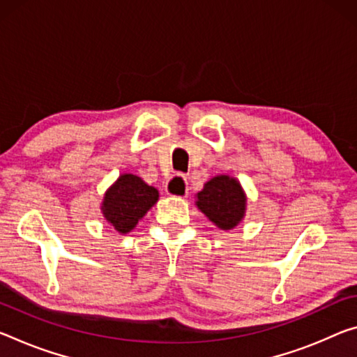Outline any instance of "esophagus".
Segmentation results:
<instances>
[{"mask_svg": "<svg viewBox=\"0 0 357 357\" xmlns=\"http://www.w3.org/2000/svg\"><path fill=\"white\" fill-rule=\"evenodd\" d=\"M165 192L168 195H173V197H188L189 194V184H188V179L184 176H173L172 179L167 183V188Z\"/></svg>", "mask_w": 357, "mask_h": 357, "instance_id": "esophagus-1", "label": "esophagus"}]
</instances>
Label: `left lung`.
I'll return each mask as SVG.
<instances>
[{
    "instance_id": "obj_1",
    "label": "left lung",
    "mask_w": 357,
    "mask_h": 357,
    "mask_svg": "<svg viewBox=\"0 0 357 357\" xmlns=\"http://www.w3.org/2000/svg\"><path fill=\"white\" fill-rule=\"evenodd\" d=\"M195 199L197 208L220 230L235 229L246 216V192L230 174H218L206 181Z\"/></svg>"
}]
</instances>
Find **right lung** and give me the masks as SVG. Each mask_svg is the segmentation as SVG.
Returning <instances> with one entry per match:
<instances>
[{"label": "right lung", "mask_w": 357, "mask_h": 357, "mask_svg": "<svg viewBox=\"0 0 357 357\" xmlns=\"http://www.w3.org/2000/svg\"><path fill=\"white\" fill-rule=\"evenodd\" d=\"M158 202V190L137 174L122 173L103 195L100 209L103 219L119 234L132 231Z\"/></svg>", "instance_id": "obj_1"}]
</instances>
